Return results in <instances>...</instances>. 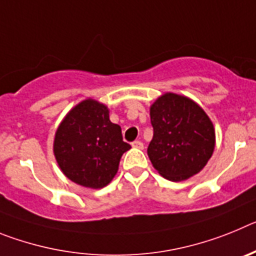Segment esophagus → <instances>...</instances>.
<instances>
[{
	"mask_svg": "<svg viewBox=\"0 0 256 256\" xmlns=\"http://www.w3.org/2000/svg\"><path fill=\"white\" fill-rule=\"evenodd\" d=\"M132 146L134 148H140V150H142V148H144V144H142L141 141H134L132 144Z\"/></svg>",
	"mask_w": 256,
	"mask_h": 256,
	"instance_id": "obj_1",
	"label": "esophagus"
}]
</instances>
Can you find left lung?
I'll return each mask as SVG.
<instances>
[{"instance_id":"1","label":"left lung","mask_w":256,"mask_h":256,"mask_svg":"<svg viewBox=\"0 0 256 256\" xmlns=\"http://www.w3.org/2000/svg\"><path fill=\"white\" fill-rule=\"evenodd\" d=\"M154 136L148 148L152 166L172 182L204 169L216 148L212 122L190 97L166 92L150 106Z\"/></svg>"}]
</instances>
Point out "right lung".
Here are the masks:
<instances>
[{
    "label": "right lung",
    "instance_id": "right-lung-1",
    "mask_svg": "<svg viewBox=\"0 0 256 256\" xmlns=\"http://www.w3.org/2000/svg\"><path fill=\"white\" fill-rule=\"evenodd\" d=\"M108 108L94 98L76 104L58 124L54 155L66 178L87 188H102L112 182L119 162L130 148L120 126L110 122Z\"/></svg>",
    "mask_w": 256,
    "mask_h": 256
}]
</instances>
